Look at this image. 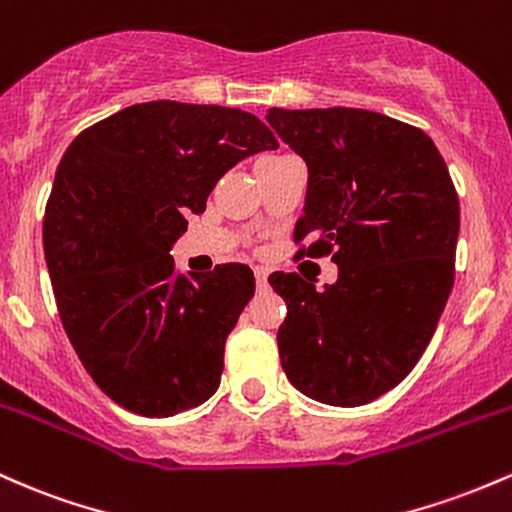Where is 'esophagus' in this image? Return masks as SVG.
I'll use <instances>...</instances> for the list:
<instances>
[{
	"mask_svg": "<svg viewBox=\"0 0 512 512\" xmlns=\"http://www.w3.org/2000/svg\"><path fill=\"white\" fill-rule=\"evenodd\" d=\"M254 275H256L258 290H266V285H268V271H266V268H254Z\"/></svg>",
	"mask_w": 512,
	"mask_h": 512,
	"instance_id": "34e87169",
	"label": "esophagus"
}]
</instances>
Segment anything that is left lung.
I'll list each match as a JSON object with an SVG mask.
<instances>
[{
	"label": "left lung",
	"mask_w": 512,
	"mask_h": 512,
	"mask_svg": "<svg viewBox=\"0 0 512 512\" xmlns=\"http://www.w3.org/2000/svg\"><path fill=\"white\" fill-rule=\"evenodd\" d=\"M266 120L309 169L297 256L338 266L326 290L268 278L287 304L280 363L309 399L370 404L416 367L452 292L455 183L426 132L382 113L271 108Z\"/></svg>",
	"instance_id": "left-lung-1"
}]
</instances>
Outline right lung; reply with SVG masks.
I'll list each match as a JSON object with an SVG mask.
<instances>
[{
  "label": "right lung",
  "instance_id": "right-lung-1",
  "mask_svg": "<svg viewBox=\"0 0 512 512\" xmlns=\"http://www.w3.org/2000/svg\"><path fill=\"white\" fill-rule=\"evenodd\" d=\"M275 147L251 113L179 101L135 103L67 147L45 205V263L67 338L123 409L166 418L220 387L254 273L222 263L186 278L169 249L234 164Z\"/></svg>",
  "mask_w": 512,
  "mask_h": 512
}]
</instances>
